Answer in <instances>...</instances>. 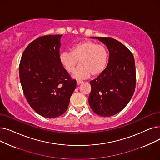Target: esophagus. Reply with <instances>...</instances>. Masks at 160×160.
<instances>
[{"label":"esophagus","instance_id":"esophagus-1","mask_svg":"<svg viewBox=\"0 0 160 160\" xmlns=\"http://www.w3.org/2000/svg\"><path fill=\"white\" fill-rule=\"evenodd\" d=\"M77 84H78V85H80V84H81L82 83H83V81H81V80H77Z\"/></svg>","mask_w":160,"mask_h":160}]
</instances>
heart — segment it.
<instances>
[{
	"label": "heart",
	"mask_w": 160,
	"mask_h": 160,
	"mask_svg": "<svg viewBox=\"0 0 160 160\" xmlns=\"http://www.w3.org/2000/svg\"><path fill=\"white\" fill-rule=\"evenodd\" d=\"M59 60L67 72H72L76 66L80 65L74 73V77L83 78L102 74L108 62V50L102 44H97L90 40H84L73 45L71 52L63 51L59 56Z\"/></svg>",
	"instance_id": "b5f03b06"
}]
</instances>
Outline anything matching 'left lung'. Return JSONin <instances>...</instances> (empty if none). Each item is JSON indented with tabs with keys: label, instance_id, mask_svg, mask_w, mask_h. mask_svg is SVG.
<instances>
[{
	"label": "left lung",
	"instance_id": "left-lung-1",
	"mask_svg": "<svg viewBox=\"0 0 160 160\" xmlns=\"http://www.w3.org/2000/svg\"><path fill=\"white\" fill-rule=\"evenodd\" d=\"M105 44L110 52L107 67L91 80L88 101L96 114L115 115L128 104L136 88L135 60L130 50L112 38L92 37Z\"/></svg>",
	"mask_w": 160,
	"mask_h": 160
}]
</instances>
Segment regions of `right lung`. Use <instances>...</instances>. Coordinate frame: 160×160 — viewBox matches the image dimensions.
<instances>
[{
  "instance_id": "right-lung-1",
  "label": "right lung",
  "mask_w": 160,
  "mask_h": 160,
  "mask_svg": "<svg viewBox=\"0 0 160 160\" xmlns=\"http://www.w3.org/2000/svg\"><path fill=\"white\" fill-rule=\"evenodd\" d=\"M62 35L37 38L24 50L19 78L25 98L36 113L47 118L63 115L77 87L59 60Z\"/></svg>"
}]
</instances>
